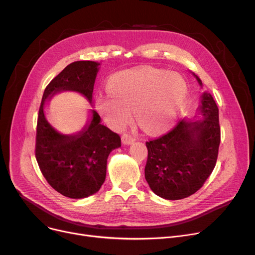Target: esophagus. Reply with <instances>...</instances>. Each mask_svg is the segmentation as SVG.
Masks as SVG:
<instances>
[{
  "label": "esophagus",
  "mask_w": 255,
  "mask_h": 255,
  "mask_svg": "<svg viewBox=\"0 0 255 255\" xmlns=\"http://www.w3.org/2000/svg\"><path fill=\"white\" fill-rule=\"evenodd\" d=\"M135 141V138H133L132 136L128 135V134H123L122 135V142L124 144H131Z\"/></svg>",
  "instance_id": "1"
}]
</instances>
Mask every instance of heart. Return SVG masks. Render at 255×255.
<instances>
[{
	"mask_svg": "<svg viewBox=\"0 0 255 255\" xmlns=\"http://www.w3.org/2000/svg\"><path fill=\"white\" fill-rule=\"evenodd\" d=\"M188 85L178 73L153 67L116 74L110 92L99 93L96 107L115 129L125 127L135 110L142 129L157 134L169 129L184 111Z\"/></svg>",
	"mask_w": 255,
	"mask_h": 255,
	"instance_id": "b5f03b06",
	"label": "heart"
}]
</instances>
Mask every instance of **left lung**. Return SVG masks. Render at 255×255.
Segmentation results:
<instances>
[{
  "instance_id": "1",
  "label": "left lung",
  "mask_w": 255,
  "mask_h": 255,
  "mask_svg": "<svg viewBox=\"0 0 255 255\" xmlns=\"http://www.w3.org/2000/svg\"><path fill=\"white\" fill-rule=\"evenodd\" d=\"M198 85L200 78L192 72ZM199 120H183L167 134L146 141L144 178L151 190L164 199L177 200L195 193L216 165L220 126L217 104L208 92L200 96Z\"/></svg>"
}]
</instances>
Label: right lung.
Returning <instances> with one entry per match:
<instances>
[{
	"instance_id": "right-lung-1",
	"label": "right lung",
	"mask_w": 255,
	"mask_h": 255,
	"mask_svg": "<svg viewBox=\"0 0 255 255\" xmlns=\"http://www.w3.org/2000/svg\"><path fill=\"white\" fill-rule=\"evenodd\" d=\"M100 63L77 61L59 73L44 90L36 133V159L42 175L53 189L70 198H85L99 191L106 177L107 158L121 146L117 133L101 124L89 110L83 129L73 134L59 132L48 122L45 103L62 92L83 95L92 106L94 84Z\"/></svg>"
}]
</instances>
